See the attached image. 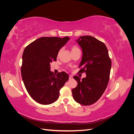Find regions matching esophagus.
I'll use <instances>...</instances> for the list:
<instances>
[{
  "mask_svg": "<svg viewBox=\"0 0 134 134\" xmlns=\"http://www.w3.org/2000/svg\"><path fill=\"white\" fill-rule=\"evenodd\" d=\"M73 79V78H72V75H69V79L71 80V79Z\"/></svg>",
  "mask_w": 134,
  "mask_h": 134,
  "instance_id": "esophagus-1",
  "label": "esophagus"
}]
</instances>
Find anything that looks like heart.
<instances>
[{"label":"heart","mask_w":134,"mask_h":134,"mask_svg":"<svg viewBox=\"0 0 134 134\" xmlns=\"http://www.w3.org/2000/svg\"><path fill=\"white\" fill-rule=\"evenodd\" d=\"M79 50V48L78 47H76V46H72V48H71V51H75V50Z\"/></svg>","instance_id":"obj_1"}]
</instances>
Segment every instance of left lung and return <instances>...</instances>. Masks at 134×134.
I'll use <instances>...</instances> for the list:
<instances>
[{
  "label": "left lung",
  "instance_id": "left-lung-1",
  "mask_svg": "<svg viewBox=\"0 0 134 134\" xmlns=\"http://www.w3.org/2000/svg\"><path fill=\"white\" fill-rule=\"evenodd\" d=\"M76 42L83 51L79 72H86V77L82 80L76 75L73 77L78 85L72 90V94L76 102L88 106L96 103L106 90L111 60L105 44L92 36H80Z\"/></svg>",
  "mask_w": 134,
  "mask_h": 134
}]
</instances>
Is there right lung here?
I'll use <instances>...</instances> for the list:
<instances>
[{"instance_id": "right-lung-1", "label": "right lung", "mask_w": 134, "mask_h": 134, "mask_svg": "<svg viewBox=\"0 0 134 134\" xmlns=\"http://www.w3.org/2000/svg\"><path fill=\"white\" fill-rule=\"evenodd\" d=\"M70 38L42 37L25 48L22 55L21 75L28 94L36 102L50 104L57 100L60 90L69 79L62 71L54 74L50 63L56 61L59 51Z\"/></svg>"}]
</instances>
